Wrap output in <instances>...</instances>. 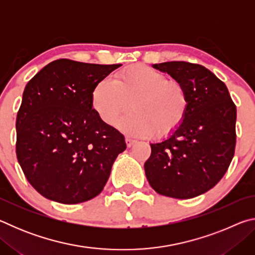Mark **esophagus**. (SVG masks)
<instances>
[{
    "instance_id": "1",
    "label": "esophagus",
    "mask_w": 255,
    "mask_h": 255,
    "mask_svg": "<svg viewBox=\"0 0 255 255\" xmlns=\"http://www.w3.org/2000/svg\"><path fill=\"white\" fill-rule=\"evenodd\" d=\"M126 144H127V147H131V146L136 143V140H133V139H131V138H129V137H126Z\"/></svg>"
}]
</instances>
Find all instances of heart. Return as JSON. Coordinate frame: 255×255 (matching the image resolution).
Segmentation results:
<instances>
[{
  "instance_id": "obj_1",
  "label": "heart",
  "mask_w": 255,
  "mask_h": 255,
  "mask_svg": "<svg viewBox=\"0 0 255 255\" xmlns=\"http://www.w3.org/2000/svg\"><path fill=\"white\" fill-rule=\"evenodd\" d=\"M131 114L117 124L120 130L133 137L167 136L183 123L190 106L185 86L169 80L163 73L145 65L120 71L114 81L103 79L94 85L91 105L98 117L114 125L128 109Z\"/></svg>"
}]
</instances>
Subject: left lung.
Instances as JSON below:
<instances>
[{"mask_svg":"<svg viewBox=\"0 0 255 255\" xmlns=\"http://www.w3.org/2000/svg\"><path fill=\"white\" fill-rule=\"evenodd\" d=\"M153 67L185 86L190 106L175 131L150 143L145 174L159 195L190 199L214 188L226 173L236 144V107L225 83L204 66L166 62Z\"/></svg>","mask_w":255,"mask_h":255,"instance_id":"left-lung-1","label":"left lung"}]
</instances>
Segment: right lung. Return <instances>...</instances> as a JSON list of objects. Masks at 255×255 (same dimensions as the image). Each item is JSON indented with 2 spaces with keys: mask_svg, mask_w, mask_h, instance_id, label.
Returning <instances> with one entry per match:
<instances>
[{
  "mask_svg": "<svg viewBox=\"0 0 255 255\" xmlns=\"http://www.w3.org/2000/svg\"><path fill=\"white\" fill-rule=\"evenodd\" d=\"M122 64L57 59L25 85L16 116V157L29 183L49 200L74 205L97 197L125 137L98 117L91 93Z\"/></svg>",
  "mask_w": 255,
  "mask_h": 255,
  "instance_id": "add662e5",
  "label": "right lung"
}]
</instances>
